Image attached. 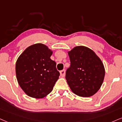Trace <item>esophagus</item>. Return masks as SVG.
<instances>
[{
  "instance_id": "34e87169",
  "label": "esophagus",
  "mask_w": 122,
  "mask_h": 122,
  "mask_svg": "<svg viewBox=\"0 0 122 122\" xmlns=\"http://www.w3.org/2000/svg\"><path fill=\"white\" fill-rule=\"evenodd\" d=\"M60 73H61V76H62V77H64V76H65V74H66L65 70H63L62 71H61L60 72Z\"/></svg>"
}]
</instances>
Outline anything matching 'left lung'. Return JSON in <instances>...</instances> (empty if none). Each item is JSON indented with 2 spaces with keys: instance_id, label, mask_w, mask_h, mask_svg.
Wrapping results in <instances>:
<instances>
[{
  "instance_id": "1",
  "label": "left lung",
  "mask_w": 122,
  "mask_h": 122,
  "mask_svg": "<svg viewBox=\"0 0 122 122\" xmlns=\"http://www.w3.org/2000/svg\"><path fill=\"white\" fill-rule=\"evenodd\" d=\"M68 53L71 65L66 71V79L70 89L80 97L94 95L100 89L105 77L101 60L85 46H76Z\"/></svg>"
}]
</instances>
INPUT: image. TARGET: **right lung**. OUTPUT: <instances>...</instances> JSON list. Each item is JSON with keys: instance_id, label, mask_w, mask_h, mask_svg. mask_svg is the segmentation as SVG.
Returning a JSON list of instances; mask_svg holds the SVG:
<instances>
[{"instance_id": "obj_1", "label": "right lung", "mask_w": 122, "mask_h": 122, "mask_svg": "<svg viewBox=\"0 0 122 122\" xmlns=\"http://www.w3.org/2000/svg\"><path fill=\"white\" fill-rule=\"evenodd\" d=\"M52 51L46 45H31L20 55L16 63L19 85L28 96L45 97L52 91L60 73L56 63L50 59Z\"/></svg>"}]
</instances>
